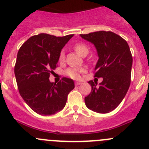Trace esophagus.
Returning <instances> with one entry per match:
<instances>
[{"label":"esophagus","mask_w":149,"mask_h":149,"mask_svg":"<svg viewBox=\"0 0 149 149\" xmlns=\"http://www.w3.org/2000/svg\"><path fill=\"white\" fill-rule=\"evenodd\" d=\"M81 82H78V81L75 82V85H76V86H79V85H81Z\"/></svg>","instance_id":"34e87169"}]
</instances>
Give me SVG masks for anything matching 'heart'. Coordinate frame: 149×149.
<instances>
[{
  "label": "heart",
  "instance_id": "b5f03b06",
  "mask_svg": "<svg viewBox=\"0 0 149 149\" xmlns=\"http://www.w3.org/2000/svg\"><path fill=\"white\" fill-rule=\"evenodd\" d=\"M75 49L76 52L80 55H83L86 52H88V47L84 43H77L75 45ZM65 58V52L64 50H62L60 53L59 60L61 61H63ZM85 71V69L84 68H77V67H70L66 70L65 73L67 76L73 79H79L81 78V74L83 72Z\"/></svg>",
  "mask_w": 149,
  "mask_h": 149
}]
</instances>
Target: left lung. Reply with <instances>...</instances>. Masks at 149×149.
<instances>
[{"mask_svg": "<svg viewBox=\"0 0 149 149\" xmlns=\"http://www.w3.org/2000/svg\"><path fill=\"white\" fill-rule=\"evenodd\" d=\"M80 36L95 46L99 59L94 76L103 78L99 86L93 81L88 82L91 91L84 99L86 106L98 113H108L121 103L130 86L133 64L130 47L124 39L112 31Z\"/></svg>", "mask_w": 149, "mask_h": 149, "instance_id": "8db88e82", "label": "left lung"}]
</instances>
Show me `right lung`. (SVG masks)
I'll return each instance as SVG.
<instances>
[{"mask_svg":"<svg viewBox=\"0 0 149 149\" xmlns=\"http://www.w3.org/2000/svg\"><path fill=\"white\" fill-rule=\"evenodd\" d=\"M73 37L42 33L28 39L18 52L14 73L19 93L37 114L51 115L62 110L74 88V82L68 78H63L57 84L49 80L61 49Z\"/></svg>","mask_w":149,"mask_h":149,"instance_id":"1","label":"right lung"}]
</instances>
